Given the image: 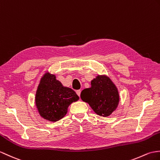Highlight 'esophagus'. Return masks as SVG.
<instances>
[{
  "label": "esophagus",
  "instance_id": "34e87169",
  "mask_svg": "<svg viewBox=\"0 0 160 160\" xmlns=\"http://www.w3.org/2000/svg\"><path fill=\"white\" fill-rule=\"evenodd\" d=\"M76 93H77V95L79 96H80V93H81V91L80 90H78V91H76Z\"/></svg>",
  "mask_w": 160,
  "mask_h": 160
}]
</instances>
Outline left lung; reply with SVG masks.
I'll return each instance as SVG.
<instances>
[{
    "label": "left lung",
    "instance_id": "1",
    "mask_svg": "<svg viewBox=\"0 0 160 160\" xmlns=\"http://www.w3.org/2000/svg\"><path fill=\"white\" fill-rule=\"evenodd\" d=\"M91 87L81 92L80 98L94 112L106 117L116 110L120 101L118 88L106 74L98 75L91 82Z\"/></svg>",
    "mask_w": 160,
    "mask_h": 160
}]
</instances>
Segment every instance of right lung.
<instances>
[{
	"label": "right lung",
	"mask_w": 160,
	"mask_h": 160,
	"mask_svg": "<svg viewBox=\"0 0 160 160\" xmlns=\"http://www.w3.org/2000/svg\"><path fill=\"white\" fill-rule=\"evenodd\" d=\"M78 99L75 91L63 86L54 74L47 72L41 78L35 102L38 112L43 119L56 122L64 117L70 104Z\"/></svg>",
	"instance_id": "obj_1"
}]
</instances>
